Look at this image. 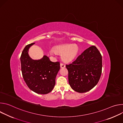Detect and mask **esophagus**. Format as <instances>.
<instances>
[{
    "label": "esophagus",
    "mask_w": 123,
    "mask_h": 123,
    "mask_svg": "<svg viewBox=\"0 0 123 123\" xmlns=\"http://www.w3.org/2000/svg\"><path fill=\"white\" fill-rule=\"evenodd\" d=\"M60 67H61V68H64L65 67V65L64 64H62V63H61V64H60Z\"/></svg>",
    "instance_id": "1"
}]
</instances>
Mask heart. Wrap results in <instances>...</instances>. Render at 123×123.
Listing matches in <instances>:
<instances>
[{
  "instance_id": "heart-1",
  "label": "heart",
  "mask_w": 123,
  "mask_h": 123,
  "mask_svg": "<svg viewBox=\"0 0 123 123\" xmlns=\"http://www.w3.org/2000/svg\"><path fill=\"white\" fill-rule=\"evenodd\" d=\"M56 52L62 54L61 59L65 62H69L73 60L77 56L79 49L76 45L64 44L57 47L55 49ZM50 52L55 54V51L51 49Z\"/></svg>"
}]
</instances>
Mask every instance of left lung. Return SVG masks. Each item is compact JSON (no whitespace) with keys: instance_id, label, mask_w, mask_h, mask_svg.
<instances>
[{"instance_id":"8db88e82","label":"left lung","mask_w":123,"mask_h":123,"mask_svg":"<svg viewBox=\"0 0 123 123\" xmlns=\"http://www.w3.org/2000/svg\"><path fill=\"white\" fill-rule=\"evenodd\" d=\"M66 67L72 89L79 93L86 92L93 88L100 79L102 68V55L97 48L92 46Z\"/></svg>"}]
</instances>
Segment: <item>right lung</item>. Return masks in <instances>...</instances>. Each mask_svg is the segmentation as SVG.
<instances>
[{"label": "right lung", "instance_id": "obj_1", "mask_svg": "<svg viewBox=\"0 0 123 123\" xmlns=\"http://www.w3.org/2000/svg\"><path fill=\"white\" fill-rule=\"evenodd\" d=\"M31 43L24 49L20 57L23 79L29 89L38 94H45L53 90L60 66L59 62H53L44 55L38 60L32 59L29 55Z\"/></svg>", "mask_w": 123, "mask_h": 123}]
</instances>
